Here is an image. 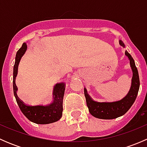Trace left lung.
<instances>
[{"label": "left lung", "instance_id": "8db88e82", "mask_svg": "<svg viewBox=\"0 0 147 147\" xmlns=\"http://www.w3.org/2000/svg\"><path fill=\"white\" fill-rule=\"evenodd\" d=\"M119 42L120 45L125 47V45L122 41L119 40ZM125 55L129 60L130 67L132 70V79L129 91L124 98L118 101L112 102H99L93 100L87 94L86 88L84 89V96L89 112L94 117L102 119H112L122 116L130 109L137 98L140 85L139 73L134 59L131 55L127 50L125 51Z\"/></svg>", "mask_w": 147, "mask_h": 147}]
</instances>
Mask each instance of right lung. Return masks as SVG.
<instances>
[{
    "instance_id": "right-lung-1",
    "label": "right lung",
    "mask_w": 147,
    "mask_h": 147,
    "mask_svg": "<svg viewBox=\"0 0 147 147\" xmlns=\"http://www.w3.org/2000/svg\"><path fill=\"white\" fill-rule=\"evenodd\" d=\"M27 43L24 42L22 47L18 50L16 55V61L13 66V94L19 108L23 115L32 122L38 124H46L58 121L63 116V101L65 90L64 82L57 83L53 89V101L47 105H26L18 97L16 92V78L18 74V67L19 63L27 50Z\"/></svg>"
}]
</instances>
